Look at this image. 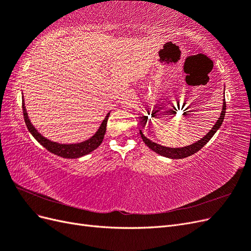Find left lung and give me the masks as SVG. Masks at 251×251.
<instances>
[{
  "label": "left lung",
  "mask_w": 251,
  "mask_h": 251,
  "mask_svg": "<svg viewBox=\"0 0 251 251\" xmlns=\"http://www.w3.org/2000/svg\"><path fill=\"white\" fill-rule=\"evenodd\" d=\"M225 97V96H224ZM225 112H226V101L225 98L223 100V107H222V112L220 114V117L217 120V123L215 124V126L211 127V130L204 136L203 138H201L200 140H198L197 142L191 144V146H186L183 148H168V147H163L161 144H158L156 142H153L151 140H150L149 138H147L146 136L143 135V133L140 131V135L141 138L143 140V142L147 144V146L153 150L154 151H156L157 154L161 155L163 157L166 158H171V159H183L185 157L192 156L195 153H197L199 150H201L205 144H206L210 139L212 136L215 135V133L219 130L220 126H221L223 120H224V116H225Z\"/></svg>",
  "instance_id": "left-lung-1"
}]
</instances>
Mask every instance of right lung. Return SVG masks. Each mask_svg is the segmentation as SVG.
I'll return each instance as SVG.
<instances>
[{
  "instance_id": "add662e5",
  "label": "right lung",
  "mask_w": 251,
  "mask_h": 251,
  "mask_svg": "<svg viewBox=\"0 0 251 251\" xmlns=\"http://www.w3.org/2000/svg\"><path fill=\"white\" fill-rule=\"evenodd\" d=\"M22 102H23V114H24V120L25 124L28 127V131L32 134L33 137L39 141L42 146L51 151L52 154L57 155L59 157L63 158H69V159H75V158H79L85 155L90 154L91 151H93L96 150L98 147L100 146V143L103 140L105 130H107V123L110 116V113L107 114V116L103 119L101 123L100 128H98L97 132L92 136V137L89 138L86 141H82L79 143H72V144H62V143H57L54 141H51L47 138H45L42 134L37 132L36 128L32 126V124L30 123V119L28 117V114L25 108V103H24V98H22Z\"/></svg>"
}]
</instances>
